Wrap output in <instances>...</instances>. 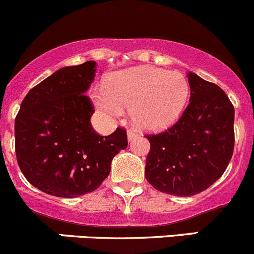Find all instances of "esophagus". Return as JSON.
Listing matches in <instances>:
<instances>
[{"label":"esophagus","instance_id":"esophagus-1","mask_svg":"<svg viewBox=\"0 0 254 254\" xmlns=\"http://www.w3.org/2000/svg\"><path fill=\"white\" fill-rule=\"evenodd\" d=\"M127 137H128V140H129V142H130V140L135 139V138L138 137V134L134 132V130L129 129V130H128V132H127Z\"/></svg>","mask_w":254,"mask_h":254}]
</instances>
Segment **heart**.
I'll return each instance as SVG.
<instances>
[{
    "label": "heart",
    "instance_id": "obj_1",
    "mask_svg": "<svg viewBox=\"0 0 254 254\" xmlns=\"http://www.w3.org/2000/svg\"><path fill=\"white\" fill-rule=\"evenodd\" d=\"M190 94V83L182 73L144 66L116 72L93 98L108 116L121 117L127 109L139 128L160 130L180 119Z\"/></svg>",
    "mask_w": 254,
    "mask_h": 254
}]
</instances>
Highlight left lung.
I'll use <instances>...</instances> for the list:
<instances>
[{
	"mask_svg": "<svg viewBox=\"0 0 254 254\" xmlns=\"http://www.w3.org/2000/svg\"><path fill=\"white\" fill-rule=\"evenodd\" d=\"M188 83L190 104L179 121L165 132L145 135L150 143L146 181L180 197L197 194L218 181L235 145V109L225 91L192 72Z\"/></svg>",
	"mask_w": 254,
	"mask_h": 254,
	"instance_id": "1",
	"label": "left lung"
}]
</instances>
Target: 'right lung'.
I'll return each mask as SVG.
<instances>
[{"mask_svg":"<svg viewBox=\"0 0 254 254\" xmlns=\"http://www.w3.org/2000/svg\"><path fill=\"white\" fill-rule=\"evenodd\" d=\"M96 64L64 67L35 85L15 117V155L20 171L48 194L75 198L95 190L109 176L111 161L128 145L127 133L98 134L85 95Z\"/></svg>","mask_w":254,"mask_h":254,"instance_id":"obj_1","label":"right lung"}]
</instances>
